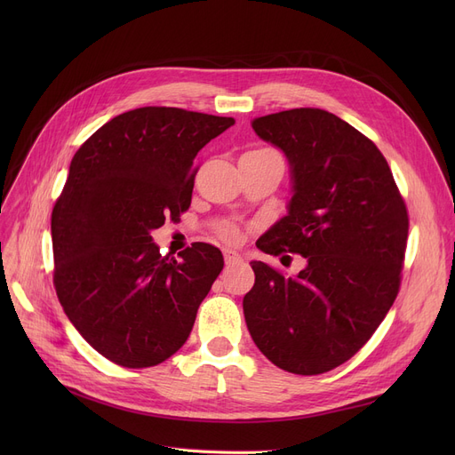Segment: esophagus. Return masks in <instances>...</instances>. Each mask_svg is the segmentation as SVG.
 <instances>
[{"label": "esophagus", "mask_w": 455, "mask_h": 455, "mask_svg": "<svg viewBox=\"0 0 455 455\" xmlns=\"http://www.w3.org/2000/svg\"><path fill=\"white\" fill-rule=\"evenodd\" d=\"M223 258H225V264L227 266H234V264H240V261H243L242 254L232 251V249H225L223 251Z\"/></svg>", "instance_id": "obj_1"}]
</instances>
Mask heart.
I'll return each instance as SVG.
<instances>
[{"instance_id": "b5f03b06", "label": "heart", "mask_w": 455, "mask_h": 455, "mask_svg": "<svg viewBox=\"0 0 455 455\" xmlns=\"http://www.w3.org/2000/svg\"><path fill=\"white\" fill-rule=\"evenodd\" d=\"M218 234L221 235V240H225V242H235L237 237H240V234H237V228L234 225H228V223L220 225Z\"/></svg>"}]
</instances>
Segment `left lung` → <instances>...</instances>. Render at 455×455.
<instances>
[{
  "label": "left lung",
  "instance_id": "1",
  "mask_svg": "<svg viewBox=\"0 0 455 455\" xmlns=\"http://www.w3.org/2000/svg\"><path fill=\"white\" fill-rule=\"evenodd\" d=\"M252 129L290 158L295 182L290 213L256 247L300 254L306 267L291 278L251 261L256 280L243 297L247 328L276 367L323 374L348 362L393 306L408 208L386 156L336 114L291 108L254 119Z\"/></svg>",
  "mask_w": 455,
  "mask_h": 455
}]
</instances>
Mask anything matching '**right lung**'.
Instances as JSON below:
<instances>
[{
    "label": "right lung",
    "instance_id": "1",
    "mask_svg": "<svg viewBox=\"0 0 455 455\" xmlns=\"http://www.w3.org/2000/svg\"><path fill=\"white\" fill-rule=\"evenodd\" d=\"M234 124L141 107L112 117L71 160L52 212L53 285L71 324L116 365L146 369L173 355L223 269L210 243L162 256L151 230L189 208L197 153Z\"/></svg>",
    "mask_w": 455,
    "mask_h": 455
}]
</instances>
